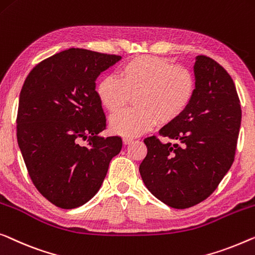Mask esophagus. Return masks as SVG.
Segmentation results:
<instances>
[{
	"label": "esophagus",
	"mask_w": 255,
	"mask_h": 255,
	"mask_svg": "<svg viewBox=\"0 0 255 255\" xmlns=\"http://www.w3.org/2000/svg\"><path fill=\"white\" fill-rule=\"evenodd\" d=\"M123 141H124L125 145H130V143L133 141V138H132V136H124Z\"/></svg>",
	"instance_id": "esophagus-1"
}]
</instances>
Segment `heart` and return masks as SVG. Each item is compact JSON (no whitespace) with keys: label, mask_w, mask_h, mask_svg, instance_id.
I'll return each mask as SVG.
<instances>
[{"label":"heart","mask_w":255,"mask_h":255,"mask_svg":"<svg viewBox=\"0 0 255 255\" xmlns=\"http://www.w3.org/2000/svg\"><path fill=\"white\" fill-rule=\"evenodd\" d=\"M197 82L193 72L164 57L142 55L122 64L117 79L106 76L98 83L97 97L107 112L116 114L134 97V109L114 116L110 128L115 133L132 136L149 130L158 121L169 124L189 108Z\"/></svg>","instance_id":"b5f03b06"}]
</instances>
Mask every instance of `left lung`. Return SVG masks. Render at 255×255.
I'll return each instance as SVG.
<instances>
[{
    "instance_id": "8db88e82",
    "label": "left lung",
    "mask_w": 255,
    "mask_h": 255,
    "mask_svg": "<svg viewBox=\"0 0 255 255\" xmlns=\"http://www.w3.org/2000/svg\"><path fill=\"white\" fill-rule=\"evenodd\" d=\"M195 94L183 115L145 138L139 167L148 191L172 208L207 199L234 163L242 108L235 83L213 58H195Z\"/></svg>"
}]
</instances>
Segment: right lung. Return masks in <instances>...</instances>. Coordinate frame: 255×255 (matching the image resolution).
<instances>
[{
    "instance_id": "obj_1",
    "label": "right lung",
    "mask_w": 255,
    "mask_h": 255,
    "mask_svg": "<svg viewBox=\"0 0 255 255\" xmlns=\"http://www.w3.org/2000/svg\"><path fill=\"white\" fill-rule=\"evenodd\" d=\"M119 55L70 48L36 64L25 79L17 140L33 184L48 201L72 209L103 183L121 136L103 138L106 116L95 80Z\"/></svg>"
}]
</instances>
